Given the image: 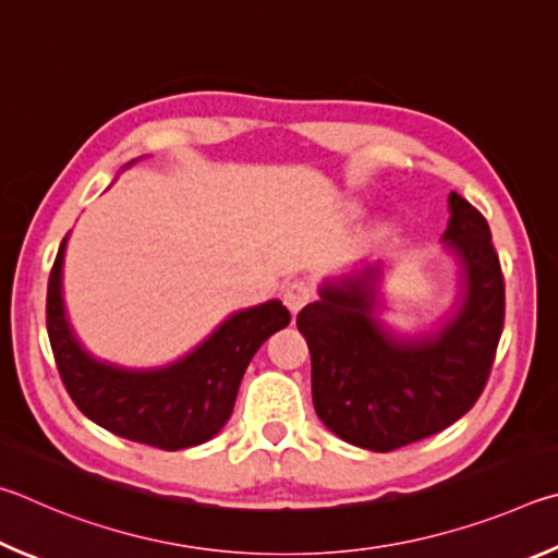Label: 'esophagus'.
<instances>
[{"mask_svg": "<svg viewBox=\"0 0 558 558\" xmlns=\"http://www.w3.org/2000/svg\"><path fill=\"white\" fill-rule=\"evenodd\" d=\"M311 299H314V294H311V289L304 281H291V284H287L284 294H281V301H284V306L291 311V316H296Z\"/></svg>", "mask_w": 558, "mask_h": 558, "instance_id": "esophagus-1", "label": "esophagus"}]
</instances>
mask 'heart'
<instances>
[{"mask_svg":"<svg viewBox=\"0 0 558 558\" xmlns=\"http://www.w3.org/2000/svg\"><path fill=\"white\" fill-rule=\"evenodd\" d=\"M350 213H357V210H355V208H353V210H350Z\"/></svg>","mask_w":558,"mask_h":558,"instance_id":"obj_1","label":"heart"}]
</instances>
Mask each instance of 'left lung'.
<instances>
[{
	"instance_id": "8db88e82",
	"label": "left lung",
	"mask_w": 558,
	"mask_h": 558,
	"mask_svg": "<svg viewBox=\"0 0 558 558\" xmlns=\"http://www.w3.org/2000/svg\"><path fill=\"white\" fill-rule=\"evenodd\" d=\"M444 250L458 296L441 324L402 333L383 318L385 262H360L318 284L296 326L311 350L320 422L338 438L387 453L444 432L471 409L490 375L505 324V281L490 228L456 191Z\"/></svg>"
}]
</instances>
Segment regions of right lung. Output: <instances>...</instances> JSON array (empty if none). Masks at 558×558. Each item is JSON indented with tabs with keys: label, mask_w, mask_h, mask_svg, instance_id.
Wrapping results in <instances>:
<instances>
[{
	"label": "right lung",
	"mask_w": 558,
	"mask_h": 558,
	"mask_svg": "<svg viewBox=\"0 0 558 558\" xmlns=\"http://www.w3.org/2000/svg\"><path fill=\"white\" fill-rule=\"evenodd\" d=\"M132 163H124L122 171ZM68 234L48 279L46 328L58 373L75 407L107 432L163 451L210 441L228 424L250 360L264 340L289 326V311L277 299L234 311L208 338L166 365L110 363L85 348L68 318L63 299Z\"/></svg>",
	"instance_id": "1"
}]
</instances>
